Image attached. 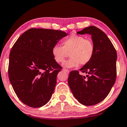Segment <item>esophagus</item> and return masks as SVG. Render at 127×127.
Wrapping results in <instances>:
<instances>
[{"mask_svg": "<svg viewBox=\"0 0 127 127\" xmlns=\"http://www.w3.org/2000/svg\"><path fill=\"white\" fill-rule=\"evenodd\" d=\"M63 71H64L65 72H66L68 73H69V71L68 69H65V68H63Z\"/></svg>", "mask_w": 127, "mask_h": 127, "instance_id": "34e87169", "label": "esophagus"}]
</instances>
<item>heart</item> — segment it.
<instances>
[{
	"instance_id": "heart-1",
	"label": "heart",
	"mask_w": 127,
	"mask_h": 127,
	"mask_svg": "<svg viewBox=\"0 0 127 127\" xmlns=\"http://www.w3.org/2000/svg\"><path fill=\"white\" fill-rule=\"evenodd\" d=\"M62 46L55 45L52 48V54L58 63L64 62L68 54L71 58L63 63L67 68L77 67L79 64L86 65L93 58L95 47L90 39H85L83 36L72 34L62 41Z\"/></svg>"
}]
</instances>
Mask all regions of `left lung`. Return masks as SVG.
I'll list each match as a JSON object with an SVG mask.
<instances>
[{"mask_svg": "<svg viewBox=\"0 0 127 127\" xmlns=\"http://www.w3.org/2000/svg\"><path fill=\"white\" fill-rule=\"evenodd\" d=\"M91 35L95 47L94 56L78 71L70 72L68 83L75 97L84 105H94L105 99L110 92L116 78L117 53L106 34L95 26L77 32Z\"/></svg>", "mask_w": 127, "mask_h": 127, "instance_id": "8db88e82", "label": "left lung"}]
</instances>
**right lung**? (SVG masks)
Segmentation results:
<instances>
[{
  "mask_svg": "<svg viewBox=\"0 0 127 127\" xmlns=\"http://www.w3.org/2000/svg\"><path fill=\"white\" fill-rule=\"evenodd\" d=\"M68 34L59 30L31 28L22 34L9 54L8 77L22 103L33 108L48 103L62 67L55 60L52 47Z\"/></svg>",
  "mask_w": 127,
  "mask_h": 127,
  "instance_id": "obj_1",
  "label": "right lung"
}]
</instances>
